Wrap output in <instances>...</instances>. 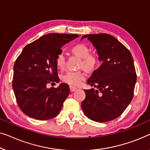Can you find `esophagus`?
Listing matches in <instances>:
<instances>
[{
  "label": "esophagus",
  "instance_id": "34e87169",
  "mask_svg": "<svg viewBox=\"0 0 150 150\" xmlns=\"http://www.w3.org/2000/svg\"><path fill=\"white\" fill-rule=\"evenodd\" d=\"M70 91L71 92H74V91H75L76 90H77V88H76L75 87H73V86H70Z\"/></svg>",
  "mask_w": 150,
  "mask_h": 150
}]
</instances>
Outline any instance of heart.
Instances as JSON below:
<instances>
[{"mask_svg": "<svg viewBox=\"0 0 150 150\" xmlns=\"http://www.w3.org/2000/svg\"><path fill=\"white\" fill-rule=\"evenodd\" d=\"M89 47L83 44H76L71 49V52L81 58L80 67H83L88 71H93L98 67L100 63V58L96 53L90 52ZM56 64L57 68L63 69L65 65V57L62 53L57 55L56 58ZM86 79V74L81 71H70L61 75V80L65 83L71 86H78L81 85Z\"/></svg>", "mask_w": 150, "mask_h": 150, "instance_id": "b5f03b06", "label": "heart"}]
</instances>
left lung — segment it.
I'll return each mask as SVG.
<instances>
[{"label": "left lung", "mask_w": 150, "mask_h": 150, "mask_svg": "<svg viewBox=\"0 0 150 150\" xmlns=\"http://www.w3.org/2000/svg\"><path fill=\"white\" fill-rule=\"evenodd\" d=\"M88 38L97 50L102 64L92 73L88 83L96 88L85 90L81 103L83 113L98 122L120 116L131 102L137 81L134 61L129 50L108 34H92Z\"/></svg>", "instance_id": "left-lung-1"}]
</instances>
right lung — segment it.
<instances>
[{
	"label": "right lung",
	"instance_id": "right-lung-1",
	"mask_svg": "<svg viewBox=\"0 0 150 150\" xmlns=\"http://www.w3.org/2000/svg\"><path fill=\"white\" fill-rule=\"evenodd\" d=\"M77 35L50 33L29 43L16 59L12 86L19 107L24 113L36 120H45L60 113L70 92L69 85L47 88L58 83L56 64L57 55L63 45Z\"/></svg>",
	"mask_w": 150,
	"mask_h": 150
}]
</instances>
